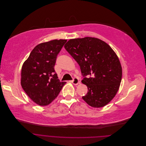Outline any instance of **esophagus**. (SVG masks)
Here are the masks:
<instances>
[{"label":"esophagus","instance_id":"34e87169","mask_svg":"<svg viewBox=\"0 0 146 146\" xmlns=\"http://www.w3.org/2000/svg\"><path fill=\"white\" fill-rule=\"evenodd\" d=\"M71 82H72L74 85H77V84H78L79 83V80L78 78H75L72 80Z\"/></svg>","mask_w":146,"mask_h":146}]
</instances>
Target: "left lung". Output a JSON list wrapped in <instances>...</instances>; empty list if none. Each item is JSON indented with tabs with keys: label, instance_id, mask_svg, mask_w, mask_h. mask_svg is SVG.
Returning <instances> with one entry per match:
<instances>
[{
	"label": "left lung",
	"instance_id": "left-lung-1",
	"mask_svg": "<svg viewBox=\"0 0 146 146\" xmlns=\"http://www.w3.org/2000/svg\"><path fill=\"white\" fill-rule=\"evenodd\" d=\"M80 66L84 78L82 82L88 89L83 100L92 107L102 108L117 94L122 78V67L112 48L97 38L70 39L64 45Z\"/></svg>",
	"mask_w": 146,
	"mask_h": 146
}]
</instances>
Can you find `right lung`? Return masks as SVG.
Returning a JSON list of instances; mask_svg holds the SVG:
<instances>
[{"label": "right lung", "mask_w": 146, "mask_h": 146, "mask_svg": "<svg viewBox=\"0 0 146 146\" xmlns=\"http://www.w3.org/2000/svg\"><path fill=\"white\" fill-rule=\"evenodd\" d=\"M67 40H53L35 47L21 69V84L34 102L50 104L59 94L65 82H60L54 67L57 54Z\"/></svg>", "instance_id": "right-lung-1"}]
</instances>
